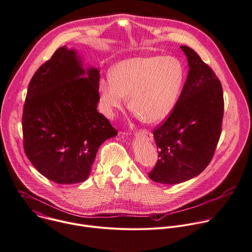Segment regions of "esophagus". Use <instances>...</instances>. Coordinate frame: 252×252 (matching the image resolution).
<instances>
[{"label": "esophagus", "mask_w": 252, "mask_h": 252, "mask_svg": "<svg viewBox=\"0 0 252 252\" xmlns=\"http://www.w3.org/2000/svg\"><path fill=\"white\" fill-rule=\"evenodd\" d=\"M136 135H137V136H144V137H146L148 140H151V139H152V134H151L148 130H146V129H141V130H139L138 133H136Z\"/></svg>", "instance_id": "esophagus-1"}]
</instances>
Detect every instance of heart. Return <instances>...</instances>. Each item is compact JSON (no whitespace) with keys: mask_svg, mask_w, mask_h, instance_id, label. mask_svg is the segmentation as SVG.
<instances>
[{"mask_svg":"<svg viewBox=\"0 0 252 252\" xmlns=\"http://www.w3.org/2000/svg\"><path fill=\"white\" fill-rule=\"evenodd\" d=\"M185 81L182 61L173 55L133 57L118 62L111 79L100 81L104 114L113 118L128 96L130 110L147 124L163 121L175 108Z\"/></svg>","mask_w":252,"mask_h":252,"instance_id":"heart-1","label":"heart"}]
</instances>
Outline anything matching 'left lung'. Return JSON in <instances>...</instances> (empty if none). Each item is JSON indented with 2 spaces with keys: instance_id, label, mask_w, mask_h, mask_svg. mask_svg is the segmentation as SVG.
<instances>
[{
  "instance_id": "1",
  "label": "left lung",
  "mask_w": 252,
  "mask_h": 252,
  "mask_svg": "<svg viewBox=\"0 0 252 252\" xmlns=\"http://www.w3.org/2000/svg\"><path fill=\"white\" fill-rule=\"evenodd\" d=\"M189 72L177 104L153 130L159 159L148 177L157 183L179 184L202 173L211 162L221 131L223 94L212 68L182 45Z\"/></svg>"
}]
</instances>
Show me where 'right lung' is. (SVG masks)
Returning <instances> with one entry per match:
<instances>
[{
	"label": "right lung",
	"mask_w": 252,
	"mask_h": 252,
	"mask_svg": "<svg viewBox=\"0 0 252 252\" xmlns=\"http://www.w3.org/2000/svg\"><path fill=\"white\" fill-rule=\"evenodd\" d=\"M100 73L74 49L58 48L32 76L23 113L25 152L36 170L62 185L85 181L101 144L118 134L98 113Z\"/></svg>",
	"instance_id": "obj_1"
}]
</instances>
